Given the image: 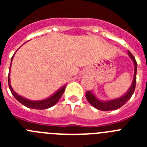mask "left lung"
<instances>
[{
	"mask_svg": "<svg viewBox=\"0 0 147 147\" xmlns=\"http://www.w3.org/2000/svg\"><path fill=\"white\" fill-rule=\"evenodd\" d=\"M129 57L132 59L133 64H134V76H133V80L131 84V86L127 90V91L124 93L123 96L119 98H115L113 99L108 100V101H103L98 98V97L92 92L87 91L86 92V98L90 105L95 108L98 109L99 110H103V111H110V110H115L117 109L120 108L122 107L126 102L131 98L133 93L135 91V88H136V73H137V62H136V59L132 56L129 51H128Z\"/></svg>",
	"mask_w": 147,
	"mask_h": 147,
	"instance_id": "left-lung-1",
	"label": "left lung"
}]
</instances>
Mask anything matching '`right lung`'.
<instances>
[{
    "label": "right lung",
    "instance_id": "1",
    "mask_svg": "<svg viewBox=\"0 0 147 147\" xmlns=\"http://www.w3.org/2000/svg\"><path fill=\"white\" fill-rule=\"evenodd\" d=\"M16 53V52H15ZM15 55V54H14ZM14 55L12 56L11 59V65H10V68H9V76H8V82H9V87L11 90V93L14 96L15 98L18 100V102L21 103L22 105L26 106V107L32 109H37V110H44V109H48L49 107H53L54 105L59 102V98L62 96V94L64 93L66 85H63L59 89H58L57 91L54 93H53L51 96H50L48 98H45V99L42 100H37V101H33V100H30L28 98H25V97L21 96L20 95H18L16 92L13 90L12 87L10 83V69H11V62H12L13 57Z\"/></svg>",
    "mask_w": 147,
    "mask_h": 147
}]
</instances>
